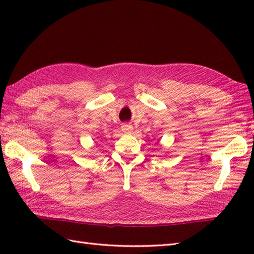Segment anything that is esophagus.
Wrapping results in <instances>:
<instances>
[{"mask_svg": "<svg viewBox=\"0 0 254 254\" xmlns=\"http://www.w3.org/2000/svg\"><path fill=\"white\" fill-rule=\"evenodd\" d=\"M121 130L123 133H131V132H133V127L131 126V124H122Z\"/></svg>", "mask_w": 254, "mask_h": 254, "instance_id": "34e87169", "label": "esophagus"}]
</instances>
